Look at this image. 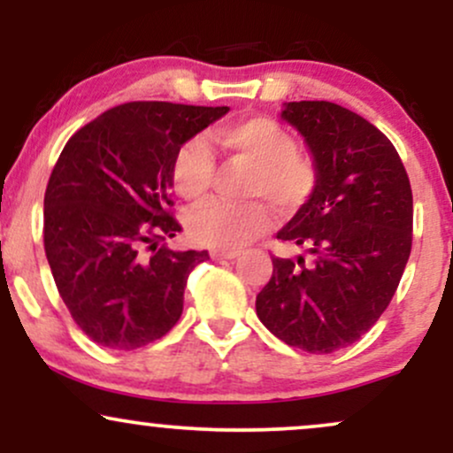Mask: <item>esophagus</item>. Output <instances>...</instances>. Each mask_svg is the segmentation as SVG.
Here are the masks:
<instances>
[{"instance_id": "obj_1", "label": "esophagus", "mask_w": 453, "mask_h": 453, "mask_svg": "<svg viewBox=\"0 0 453 453\" xmlns=\"http://www.w3.org/2000/svg\"><path fill=\"white\" fill-rule=\"evenodd\" d=\"M241 256L238 249H211V257L212 259H234Z\"/></svg>"}]
</instances>
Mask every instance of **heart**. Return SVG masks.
<instances>
[{"instance_id": "heart-1", "label": "heart", "mask_w": 453, "mask_h": 453, "mask_svg": "<svg viewBox=\"0 0 453 453\" xmlns=\"http://www.w3.org/2000/svg\"><path fill=\"white\" fill-rule=\"evenodd\" d=\"M227 153L236 155L253 170L249 173L247 196L264 197L279 211L292 212L311 200L319 183L315 161L298 153L292 134L268 117H251L226 123L212 132ZM215 155L202 138H191L176 150L173 185L185 200H202L215 179ZM264 200L223 202L212 200L197 206L187 217L191 238L212 247L234 249L268 230L270 215Z\"/></svg>"}]
</instances>
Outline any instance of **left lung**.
Returning a JSON list of instances; mask_svg holds the SVG:
<instances>
[{"label": "left lung", "instance_id": "1", "mask_svg": "<svg viewBox=\"0 0 453 453\" xmlns=\"http://www.w3.org/2000/svg\"><path fill=\"white\" fill-rule=\"evenodd\" d=\"M280 117L304 136L319 183L277 238L311 259L273 257L256 311L289 347L332 353L392 303L413 242V194L394 144L360 114L315 100L285 104Z\"/></svg>", "mask_w": 453, "mask_h": 453}]
</instances>
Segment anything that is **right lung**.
<instances>
[{
  "label": "right lung",
  "instance_id": "1",
  "mask_svg": "<svg viewBox=\"0 0 453 453\" xmlns=\"http://www.w3.org/2000/svg\"><path fill=\"white\" fill-rule=\"evenodd\" d=\"M227 106L127 102L67 140L44 194V251L76 326L106 349L161 339L183 313L187 277L209 251L161 241L173 215V161Z\"/></svg>",
  "mask_w": 453,
  "mask_h": 453
}]
</instances>
